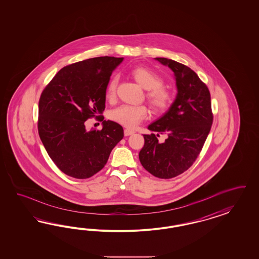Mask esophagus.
I'll use <instances>...</instances> for the list:
<instances>
[{"mask_svg": "<svg viewBox=\"0 0 259 259\" xmlns=\"http://www.w3.org/2000/svg\"><path fill=\"white\" fill-rule=\"evenodd\" d=\"M134 133H135V131L132 130V129H128V128L124 129V136H130V135H132Z\"/></svg>", "mask_w": 259, "mask_h": 259, "instance_id": "obj_1", "label": "esophagus"}]
</instances>
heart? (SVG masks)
Instances as JSON below:
<instances>
[{"instance_id": "b5f03b06", "label": "heart", "mask_w": 259, "mask_h": 259, "mask_svg": "<svg viewBox=\"0 0 259 259\" xmlns=\"http://www.w3.org/2000/svg\"><path fill=\"white\" fill-rule=\"evenodd\" d=\"M131 77L144 89L147 90L146 99L152 109L157 113H162L171 107L174 94L170 89L163 87V79L156 72L145 66H136L130 70ZM118 77L113 76L106 87V99H115L118 87ZM148 109L145 105L123 104L110 112L112 120L126 127H135L147 117Z\"/></svg>"}]
</instances>
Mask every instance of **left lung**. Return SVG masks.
<instances>
[{
  "mask_svg": "<svg viewBox=\"0 0 259 259\" xmlns=\"http://www.w3.org/2000/svg\"><path fill=\"white\" fill-rule=\"evenodd\" d=\"M172 69L178 94L163 117L148 126L140 152L143 168L158 179H172L187 171L200 154L212 124L211 95L190 67L166 58H156ZM165 134L164 142H159Z\"/></svg>",
  "mask_w": 259,
  "mask_h": 259,
  "instance_id": "left-lung-1",
  "label": "left lung"
}]
</instances>
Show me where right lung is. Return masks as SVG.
I'll return each instance as SVG.
<instances>
[{"label":"right lung","mask_w":259,"mask_h":259,"mask_svg":"<svg viewBox=\"0 0 259 259\" xmlns=\"http://www.w3.org/2000/svg\"><path fill=\"white\" fill-rule=\"evenodd\" d=\"M123 58L97 57L64 66L41 92L38 131L47 154L65 175L83 180L100 172L123 128L104 120L102 130L87 131L88 118L105 109L110 76Z\"/></svg>","instance_id":"obj_1"}]
</instances>
